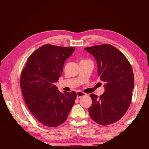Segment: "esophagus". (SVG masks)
Segmentation results:
<instances>
[{
  "label": "esophagus",
  "instance_id": "obj_1",
  "mask_svg": "<svg viewBox=\"0 0 149 149\" xmlns=\"http://www.w3.org/2000/svg\"><path fill=\"white\" fill-rule=\"evenodd\" d=\"M76 95H77V98L79 99V98L83 96H86V94L83 92H81V91H78L77 93H76Z\"/></svg>",
  "mask_w": 149,
  "mask_h": 149
}]
</instances>
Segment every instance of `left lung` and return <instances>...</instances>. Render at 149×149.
<instances>
[{"mask_svg":"<svg viewBox=\"0 0 149 149\" xmlns=\"http://www.w3.org/2000/svg\"><path fill=\"white\" fill-rule=\"evenodd\" d=\"M84 49L95 58L98 76L105 83V91L100 97L90 94V117L100 125L115 123L123 118L131 102L134 86L132 66L124 54L110 44Z\"/></svg>","mask_w":149,"mask_h":149,"instance_id":"obj_1","label":"left lung"}]
</instances>
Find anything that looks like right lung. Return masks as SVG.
I'll return each mask as SVG.
<instances>
[{
	"mask_svg": "<svg viewBox=\"0 0 149 149\" xmlns=\"http://www.w3.org/2000/svg\"><path fill=\"white\" fill-rule=\"evenodd\" d=\"M74 49L44 45L29 57L22 71L20 85L26 105L35 118L48 127L63 123L74 104L75 91L63 94L55 85L65 60Z\"/></svg>",
	"mask_w": 149,
	"mask_h": 149,
	"instance_id": "add662e5",
	"label": "right lung"
}]
</instances>
